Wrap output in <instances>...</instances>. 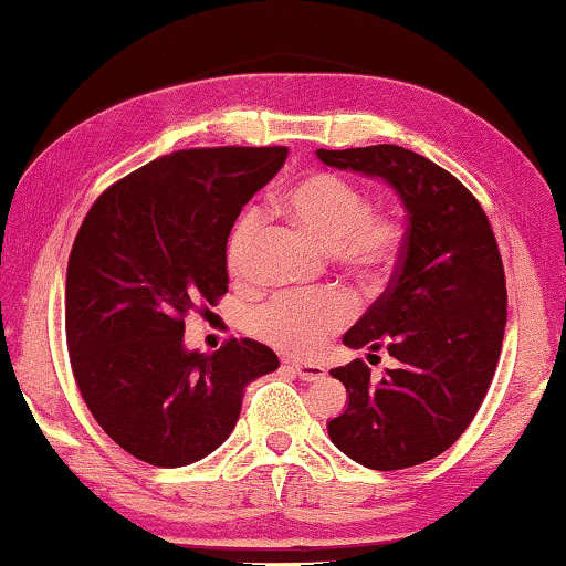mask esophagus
<instances>
[{
    "mask_svg": "<svg viewBox=\"0 0 566 566\" xmlns=\"http://www.w3.org/2000/svg\"><path fill=\"white\" fill-rule=\"evenodd\" d=\"M283 368H289L291 374L303 378V381H316V378L323 376V368L318 364H291V360H285Z\"/></svg>",
    "mask_w": 566,
    "mask_h": 566,
    "instance_id": "1",
    "label": "esophagus"
}]
</instances>
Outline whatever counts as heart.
<instances>
[{"mask_svg":"<svg viewBox=\"0 0 566 566\" xmlns=\"http://www.w3.org/2000/svg\"><path fill=\"white\" fill-rule=\"evenodd\" d=\"M293 222L331 248L333 261L376 285L388 277L403 250V222L394 212L370 210L364 188L338 172L318 170L295 180L281 200ZM261 230V212L245 208L230 228L226 265L243 281L253 265V248ZM354 303L338 289L316 293H281L250 313V331L289 356H311L331 333L346 326Z\"/></svg>","mask_w":566,"mask_h":566,"instance_id":"b5f03b06","label":"heart"}]
</instances>
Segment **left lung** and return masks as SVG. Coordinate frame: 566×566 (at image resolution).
I'll return each instance as SVG.
<instances>
[{
    "label": "left lung",
    "mask_w": 566,
    "mask_h": 566,
    "mask_svg": "<svg viewBox=\"0 0 566 566\" xmlns=\"http://www.w3.org/2000/svg\"><path fill=\"white\" fill-rule=\"evenodd\" d=\"M321 163L384 178L406 208V238L381 298L344 336L386 348L381 381L356 358L331 370L348 409L328 437L358 464L394 471L447 451L474 421L506 326V281L494 230L451 172L398 145L318 150Z\"/></svg>",
    "instance_id": "1"
}]
</instances>
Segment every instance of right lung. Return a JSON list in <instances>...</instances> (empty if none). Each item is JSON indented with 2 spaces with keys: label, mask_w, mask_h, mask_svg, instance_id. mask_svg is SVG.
<instances>
[{
  "label": "right lung",
  "mask_w": 566,
  "mask_h": 566,
  "mask_svg": "<svg viewBox=\"0 0 566 566\" xmlns=\"http://www.w3.org/2000/svg\"><path fill=\"white\" fill-rule=\"evenodd\" d=\"M285 147L163 155L92 202L74 238L64 331L74 381L102 431L153 467H185L235 429L243 391L277 356L250 338L182 346L185 318L228 293L226 243Z\"/></svg>",
  "instance_id": "right-lung-1"
}]
</instances>
